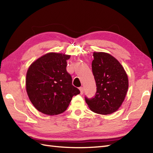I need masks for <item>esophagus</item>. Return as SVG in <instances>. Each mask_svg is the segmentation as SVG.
Here are the masks:
<instances>
[{"instance_id":"1","label":"esophagus","mask_w":153,"mask_h":153,"mask_svg":"<svg viewBox=\"0 0 153 153\" xmlns=\"http://www.w3.org/2000/svg\"><path fill=\"white\" fill-rule=\"evenodd\" d=\"M79 90H80V93H81V94H83V91H84L83 87H79Z\"/></svg>"}]
</instances>
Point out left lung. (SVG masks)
<instances>
[{"instance_id": "1", "label": "left lung", "mask_w": 153, "mask_h": 153, "mask_svg": "<svg viewBox=\"0 0 153 153\" xmlns=\"http://www.w3.org/2000/svg\"><path fill=\"white\" fill-rule=\"evenodd\" d=\"M92 71L97 92L91 99L85 97L89 108L100 114H110L122 105L128 89V78L123 66L106 53H93Z\"/></svg>"}]
</instances>
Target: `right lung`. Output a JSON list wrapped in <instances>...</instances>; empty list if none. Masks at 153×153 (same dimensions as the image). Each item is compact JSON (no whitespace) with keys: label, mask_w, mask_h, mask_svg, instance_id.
Returning a JSON list of instances; mask_svg holds the SVG:
<instances>
[{"label":"right lung","mask_w":153,"mask_h":153,"mask_svg":"<svg viewBox=\"0 0 153 153\" xmlns=\"http://www.w3.org/2000/svg\"><path fill=\"white\" fill-rule=\"evenodd\" d=\"M70 58L64 54L47 53L32 63L27 70V95L35 108L45 114L64 112L73 96L80 93L66 70V60Z\"/></svg>","instance_id":"right-lung-1"}]
</instances>
